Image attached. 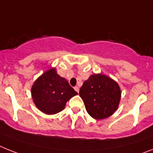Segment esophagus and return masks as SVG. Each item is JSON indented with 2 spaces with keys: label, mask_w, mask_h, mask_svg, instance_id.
Returning a JSON list of instances; mask_svg holds the SVG:
<instances>
[{
  "label": "esophagus",
  "mask_w": 153,
  "mask_h": 153,
  "mask_svg": "<svg viewBox=\"0 0 153 153\" xmlns=\"http://www.w3.org/2000/svg\"><path fill=\"white\" fill-rule=\"evenodd\" d=\"M74 89L75 90V91H77V92H79V88L78 87V86H75V88H74Z\"/></svg>",
  "instance_id": "obj_1"
}]
</instances>
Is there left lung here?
I'll return each mask as SVG.
<instances>
[{
    "label": "left lung",
    "mask_w": 153,
    "mask_h": 153,
    "mask_svg": "<svg viewBox=\"0 0 153 153\" xmlns=\"http://www.w3.org/2000/svg\"><path fill=\"white\" fill-rule=\"evenodd\" d=\"M88 113L95 119L108 118L116 111L121 99L119 85L102 74H95L85 81L79 91Z\"/></svg>",
    "instance_id": "8db88e82"
}]
</instances>
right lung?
<instances>
[{
  "label": "right lung",
  "instance_id": "add662e5",
  "mask_svg": "<svg viewBox=\"0 0 153 153\" xmlns=\"http://www.w3.org/2000/svg\"><path fill=\"white\" fill-rule=\"evenodd\" d=\"M77 94L68 82L57 74L54 68L50 69L39 77L31 88L35 105L48 115L62 111L66 102Z\"/></svg>",
  "mask_w": 153,
  "mask_h": 153
}]
</instances>
